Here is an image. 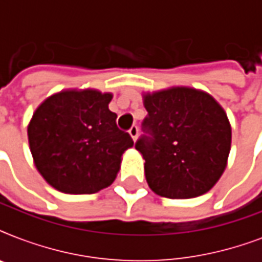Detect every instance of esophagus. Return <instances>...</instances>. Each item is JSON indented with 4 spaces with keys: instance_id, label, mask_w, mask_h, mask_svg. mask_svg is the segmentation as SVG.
<instances>
[{
    "instance_id": "1",
    "label": "esophagus",
    "mask_w": 262,
    "mask_h": 262,
    "mask_svg": "<svg viewBox=\"0 0 262 262\" xmlns=\"http://www.w3.org/2000/svg\"><path fill=\"white\" fill-rule=\"evenodd\" d=\"M129 135H130L132 139L136 141V140H137V137H139V127L136 126V125H133V126L129 129Z\"/></svg>"
}]
</instances>
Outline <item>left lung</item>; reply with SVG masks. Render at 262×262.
<instances>
[{
	"mask_svg": "<svg viewBox=\"0 0 262 262\" xmlns=\"http://www.w3.org/2000/svg\"><path fill=\"white\" fill-rule=\"evenodd\" d=\"M148 115L136 141L148 186L167 199H193L215 186L227 166L231 125L204 91L172 87L144 95Z\"/></svg>",
	"mask_w": 262,
	"mask_h": 262,
	"instance_id": "8db88e82",
	"label": "left lung"
}]
</instances>
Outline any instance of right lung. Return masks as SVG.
Returning a JSON list of instances; mask_svg holds the SVG:
<instances>
[{"instance_id": "1", "label": "right lung", "mask_w": 262, "mask_h": 262, "mask_svg": "<svg viewBox=\"0 0 262 262\" xmlns=\"http://www.w3.org/2000/svg\"><path fill=\"white\" fill-rule=\"evenodd\" d=\"M113 95L68 90L51 95L35 110L28 143L49 185L68 194H92L114 182L121 158L133 147L108 110Z\"/></svg>"}]
</instances>
